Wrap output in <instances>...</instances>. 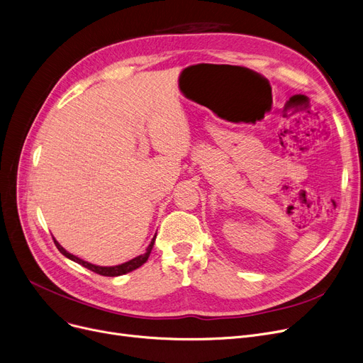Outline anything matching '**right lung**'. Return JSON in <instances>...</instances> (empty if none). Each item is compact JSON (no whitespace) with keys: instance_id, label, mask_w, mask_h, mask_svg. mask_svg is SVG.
<instances>
[{"instance_id":"add662e5","label":"right lung","mask_w":363,"mask_h":363,"mask_svg":"<svg viewBox=\"0 0 363 363\" xmlns=\"http://www.w3.org/2000/svg\"><path fill=\"white\" fill-rule=\"evenodd\" d=\"M154 240H155V238L151 240V243H150V246L147 247V252H145L144 255H139V257H136V258H133V259H130V261H128V262L120 264V265H114V267H101V265L90 264V262H87V261H83V259H80V258H77L75 255L69 254V252H67L56 240H55V245H56V247L59 249V252H60L62 255H65L67 258L72 259L74 262H78L80 265L86 267V269L91 270L93 273H98V274H101V276H108V277H116V276H121V274H125V273H130V272L139 269V267L143 265V264H145L147 259H148V257H150V254H151V249H152V246H154Z\"/></svg>"}]
</instances>
